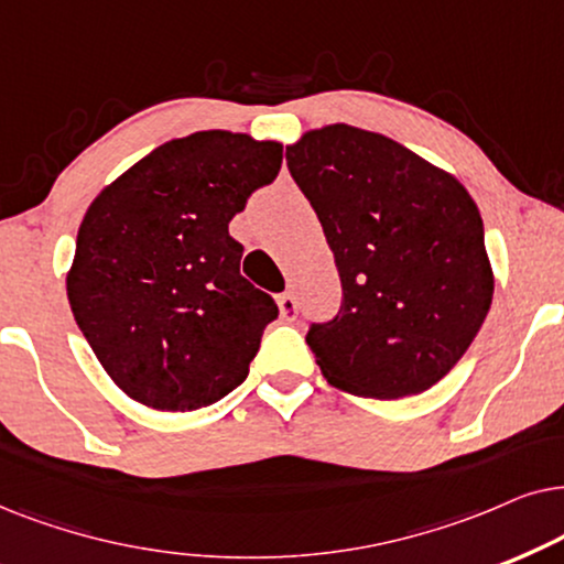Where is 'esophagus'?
<instances>
[{
	"instance_id": "34e87169",
	"label": "esophagus",
	"mask_w": 564,
	"mask_h": 564,
	"mask_svg": "<svg viewBox=\"0 0 564 564\" xmlns=\"http://www.w3.org/2000/svg\"><path fill=\"white\" fill-rule=\"evenodd\" d=\"M278 310H281V317L286 322H294L299 317V304H296V299H294V294H291V291L278 296Z\"/></svg>"
}]
</instances>
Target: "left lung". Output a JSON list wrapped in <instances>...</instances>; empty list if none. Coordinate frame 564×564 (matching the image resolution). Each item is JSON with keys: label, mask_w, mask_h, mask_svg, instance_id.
<instances>
[{"label": "left lung", "mask_w": 564, "mask_h": 564, "mask_svg": "<svg viewBox=\"0 0 564 564\" xmlns=\"http://www.w3.org/2000/svg\"><path fill=\"white\" fill-rule=\"evenodd\" d=\"M335 254L340 312L306 343L329 384L358 397L420 394L459 364L490 312L482 216L452 172L348 123L286 147Z\"/></svg>", "instance_id": "1"}]
</instances>
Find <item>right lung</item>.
<instances>
[{"label": "right lung", "instance_id": "obj_1", "mask_svg": "<svg viewBox=\"0 0 564 564\" xmlns=\"http://www.w3.org/2000/svg\"><path fill=\"white\" fill-rule=\"evenodd\" d=\"M281 160V141L195 131L164 141L89 204L66 294L105 373L133 402L191 412L245 381L278 306L239 275L229 221Z\"/></svg>", "mask_w": 564, "mask_h": 564}]
</instances>
